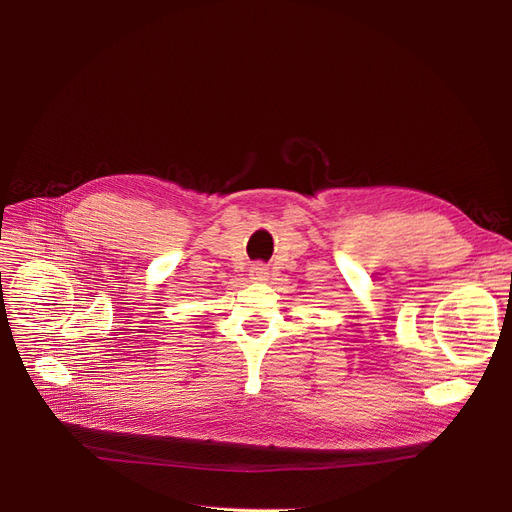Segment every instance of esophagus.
Segmentation results:
<instances>
[{
  "label": "esophagus",
  "instance_id": "obj_1",
  "mask_svg": "<svg viewBox=\"0 0 512 512\" xmlns=\"http://www.w3.org/2000/svg\"><path fill=\"white\" fill-rule=\"evenodd\" d=\"M249 276H251V280H253V282H265V280H267V276H270V272H267V267H265L263 263H255V265L251 267Z\"/></svg>",
  "mask_w": 512,
  "mask_h": 512
}]
</instances>
